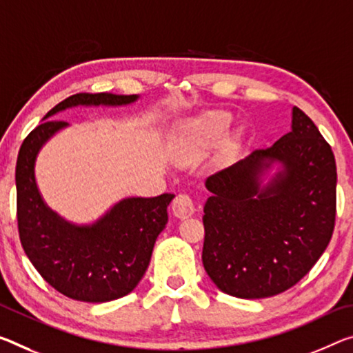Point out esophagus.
<instances>
[{
	"label": "esophagus",
	"instance_id": "1",
	"mask_svg": "<svg viewBox=\"0 0 353 353\" xmlns=\"http://www.w3.org/2000/svg\"><path fill=\"white\" fill-rule=\"evenodd\" d=\"M172 212L181 220L192 216L194 214V204L192 198L188 194H177L174 201H172Z\"/></svg>",
	"mask_w": 353,
	"mask_h": 353
}]
</instances>
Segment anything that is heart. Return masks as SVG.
I'll return each mask as SVG.
<instances>
[{
    "mask_svg": "<svg viewBox=\"0 0 353 353\" xmlns=\"http://www.w3.org/2000/svg\"><path fill=\"white\" fill-rule=\"evenodd\" d=\"M231 116L223 111H210L190 122L185 128V146L190 152H203L226 135Z\"/></svg>",
    "mask_w": 353,
    "mask_h": 353,
    "instance_id": "b5f03b06",
    "label": "heart"
}]
</instances>
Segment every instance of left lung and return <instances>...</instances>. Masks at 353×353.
I'll use <instances>...</instances> for the list:
<instances>
[{"mask_svg":"<svg viewBox=\"0 0 353 353\" xmlns=\"http://www.w3.org/2000/svg\"><path fill=\"white\" fill-rule=\"evenodd\" d=\"M273 164L272 181L261 177ZM336 161L297 106L273 146L205 179L203 264L232 297L265 299L297 284L323 254L336 218Z\"/></svg>","mask_w":353,"mask_h":353,"instance_id":"left-lung-1","label":"left lung"}]
</instances>
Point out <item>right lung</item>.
I'll return each mask as SVG.
<instances>
[{
  "label": "right lung",
  "instance_id": "right-lung-1",
  "mask_svg": "<svg viewBox=\"0 0 353 353\" xmlns=\"http://www.w3.org/2000/svg\"><path fill=\"white\" fill-rule=\"evenodd\" d=\"M139 96L75 94L48 111L21 144L15 166L20 242L42 278L65 297L103 303L130 294L148 270L174 194L125 198L92 225H75L50 209L36 183L39 150L67 122L48 117L72 106H121Z\"/></svg>",
  "mask_w": 353,
  "mask_h": 353
}]
</instances>
